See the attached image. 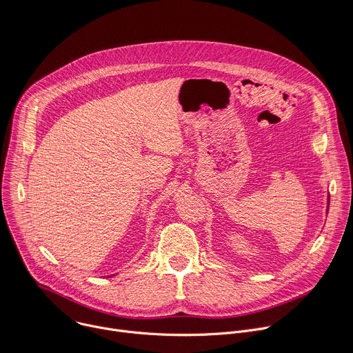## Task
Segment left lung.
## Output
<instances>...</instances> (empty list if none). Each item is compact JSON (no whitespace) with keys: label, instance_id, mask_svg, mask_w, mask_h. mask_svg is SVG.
Masks as SVG:
<instances>
[{"label":"left lung","instance_id":"1","mask_svg":"<svg viewBox=\"0 0 353 353\" xmlns=\"http://www.w3.org/2000/svg\"><path fill=\"white\" fill-rule=\"evenodd\" d=\"M328 201H330V199H328ZM328 207H330V203H328Z\"/></svg>","mask_w":353,"mask_h":353}]
</instances>
